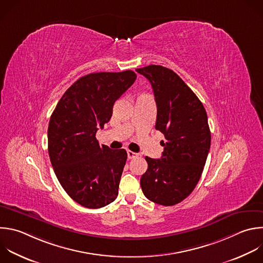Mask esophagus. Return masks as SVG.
<instances>
[{
	"label": "esophagus",
	"mask_w": 263,
	"mask_h": 263,
	"mask_svg": "<svg viewBox=\"0 0 263 263\" xmlns=\"http://www.w3.org/2000/svg\"><path fill=\"white\" fill-rule=\"evenodd\" d=\"M127 155H128V159H133V158L138 156V154H136V153H134L132 151H127Z\"/></svg>",
	"instance_id": "obj_1"
}]
</instances>
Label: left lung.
Instances as JSON below:
<instances>
[{"mask_svg":"<svg viewBox=\"0 0 263 263\" xmlns=\"http://www.w3.org/2000/svg\"><path fill=\"white\" fill-rule=\"evenodd\" d=\"M152 84L157 104L156 130L164 134L161 159L145 157L140 185L151 201L169 206L196 187L211 147L206 111L184 80L172 70L149 65L136 69Z\"/></svg>","mask_w":263,"mask_h":263,"instance_id":"left-lung-1","label":"left lung"}]
</instances>
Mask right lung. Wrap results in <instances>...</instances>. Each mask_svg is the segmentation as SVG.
Returning a JSON list of instances; mask_svg holds the SVG:
<instances>
[{"instance_id":"add662e5","label":"right lung","mask_w":263,"mask_h":263,"mask_svg":"<svg viewBox=\"0 0 263 263\" xmlns=\"http://www.w3.org/2000/svg\"><path fill=\"white\" fill-rule=\"evenodd\" d=\"M136 77L131 70L82 76L65 92L50 117L51 165L66 193L84 208H103L119 194L127 152L100 146L96 133L109 122L115 102Z\"/></svg>"}]
</instances>
